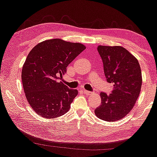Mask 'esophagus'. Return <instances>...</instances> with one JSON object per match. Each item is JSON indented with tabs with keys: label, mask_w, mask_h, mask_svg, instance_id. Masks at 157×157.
Wrapping results in <instances>:
<instances>
[{
	"label": "esophagus",
	"mask_w": 157,
	"mask_h": 157,
	"mask_svg": "<svg viewBox=\"0 0 157 157\" xmlns=\"http://www.w3.org/2000/svg\"><path fill=\"white\" fill-rule=\"evenodd\" d=\"M82 91L83 93H84L85 94H86V95H92V94H93V93H92V92H90V91H87V90H85V89H82Z\"/></svg>",
	"instance_id": "34e87169"
}]
</instances>
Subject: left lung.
<instances>
[{
  "instance_id": "left-lung-1",
  "label": "left lung",
  "mask_w": 157,
  "mask_h": 157,
  "mask_svg": "<svg viewBox=\"0 0 157 157\" xmlns=\"http://www.w3.org/2000/svg\"><path fill=\"white\" fill-rule=\"evenodd\" d=\"M106 80L113 85L112 93H100L101 104L95 110L101 120L116 121L128 114L141 92V70L138 59L120 46H98Z\"/></svg>"
}]
</instances>
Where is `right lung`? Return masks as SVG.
I'll return each instance as SVG.
<instances>
[{
	"mask_svg": "<svg viewBox=\"0 0 157 157\" xmlns=\"http://www.w3.org/2000/svg\"><path fill=\"white\" fill-rule=\"evenodd\" d=\"M85 48L80 43L54 39L41 41L29 52L21 80L27 101L39 116L54 118L70 110L78 91L58 80Z\"/></svg>",
	"mask_w": 157,
	"mask_h": 157,
	"instance_id": "add662e5",
	"label": "right lung"
}]
</instances>
